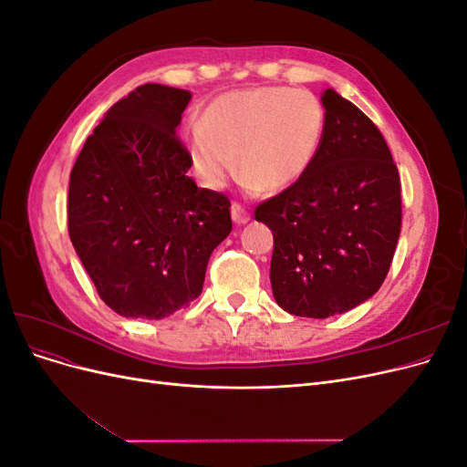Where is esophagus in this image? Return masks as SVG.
Segmentation results:
<instances>
[{
	"label": "esophagus",
	"mask_w": 467,
	"mask_h": 467,
	"mask_svg": "<svg viewBox=\"0 0 467 467\" xmlns=\"http://www.w3.org/2000/svg\"><path fill=\"white\" fill-rule=\"evenodd\" d=\"M232 220H234L237 225H244V223H247V222L251 220V216H249V212H247L242 204L234 202V204H232Z\"/></svg>",
	"instance_id": "1"
}]
</instances>
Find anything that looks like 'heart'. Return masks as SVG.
I'll list each match as a JSON object with an SVG mask.
<instances>
[{
  "label": "heart",
  "mask_w": 467,
  "mask_h": 467,
  "mask_svg": "<svg viewBox=\"0 0 467 467\" xmlns=\"http://www.w3.org/2000/svg\"><path fill=\"white\" fill-rule=\"evenodd\" d=\"M325 130V110L300 89L251 88L210 101L201 122L185 130L196 177L222 189L237 167L251 191L278 192L312 167Z\"/></svg>",
  "instance_id": "b5f03b06"
}]
</instances>
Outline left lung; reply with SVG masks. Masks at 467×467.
Instances as JSON below:
<instances>
[{"label": "left lung", "mask_w": 467, "mask_h": 467, "mask_svg": "<svg viewBox=\"0 0 467 467\" xmlns=\"http://www.w3.org/2000/svg\"><path fill=\"white\" fill-rule=\"evenodd\" d=\"M321 105L325 130L312 167L255 210L275 235L276 304L316 319L372 298L401 232V182L384 136L335 89L323 91Z\"/></svg>", "instance_id": "1"}]
</instances>
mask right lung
<instances>
[{"instance_id": "add662e5", "label": "right lung", "mask_w": 467, "mask_h": 467, "mask_svg": "<svg viewBox=\"0 0 467 467\" xmlns=\"http://www.w3.org/2000/svg\"><path fill=\"white\" fill-rule=\"evenodd\" d=\"M191 91L146 83L112 105L69 175L67 230L101 300L163 319L199 298L232 232L230 201L199 189L175 130Z\"/></svg>"}]
</instances>
